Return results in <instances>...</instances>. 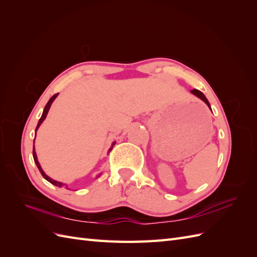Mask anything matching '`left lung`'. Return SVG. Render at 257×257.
Returning a JSON list of instances; mask_svg holds the SVG:
<instances>
[{
	"label": "left lung",
	"instance_id": "1",
	"mask_svg": "<svg viewBox=\"0 0 257 257\" xmlns=\"http://www.w3.org/2000/svg\"><path fill=\"white\" fill-rule=\"evenodd\" d=\"M191 93H192V94L195 95V96H197L198 98H200L201 100H203V102H205V103H206V105L209 107V109L211 110V106H210V104H209V102H208L207 97L204 95V93H201L199 90H196V89L192 90V91H191ZM211 111H212V110H211Z\"/></svg>",
	"mask_w": 257,
	"mask_h": 257
}]
</instances>
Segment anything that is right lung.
<instances>
[{"label":"right lung","instance_id":"right-lung-1","mask_svg":"<svg viewBox=\"0 0 257 257\" xmlns=\"http://www.w3.org/2000/svg\"><path fill=\"white\" fill-rule=\"evenodd\" d=\"M57 96H58V94H54L49 100H48V103H47V105L45 106V108H44V111H43V114H42V116H41V119H40V121H38V123H37V126H36V128H35V136H36V132H37V130L40 128V126H41V124L44 122V120L46 119V116H47V113H48V111H49V109H50V106H51V104L53 103V100L57 98ZM34 142H35V138H34ZM115 145V142H113L112 143V145H111V148L109 149V151L108 152H110L111 151V149H112V147ZM33 159H34V162H35V164H36V166H37V168L40 169V172H41V174H42V176L46 179V180L47 181H49L50 183H52L53 185H56V186H59V188H62V186H66L67 188V185L65 184V183H63V182H59V181H57V180H53V179H51L49 176H47L45 174V172L43 170V168H42V166H41V164H40V162H38V160H37V155H36V152H35V148H34V146H33ZM100 176V174L98 175V176H96V178H98ZM68 189V188H67Z\"/></svg>","mask_w":257,"mask_h":257}]
</instances>
